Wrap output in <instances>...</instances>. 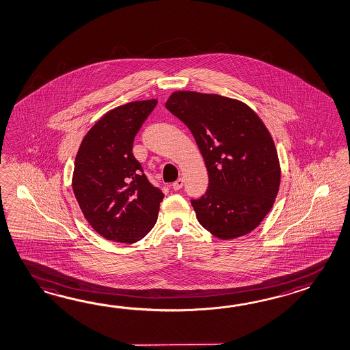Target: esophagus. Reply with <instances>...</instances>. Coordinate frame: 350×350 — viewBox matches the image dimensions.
<instances>
[{
	"mask_svg": "<svg viewBox=\"0 0 350 350\" xmlns=\"http://www.w3.org/2000/svg\"><path fill=\"white\" fill-rule=\"evenodd\" d=\"M183 182H185L183 178L177 179V180H176V182L172 185V188H173L174 191H179V189L183 187Z\"/></svg>",
	"mask_w": 350,
	"mask_h": 350,
	"instance_id": "esophagus-1",
	"label": "esophagus"
}]
</instances>
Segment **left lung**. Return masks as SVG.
I'll list each match as a JSON object with an SVG mask.
<instances>
[{
	"instance_id": "8db88e82",
	"label": "left lung",
	"mask_w": 350,
	"mask_h": 350,
	"mask_svg": "<svg viewBox=\"0 0 350 350\" xmlns=\"http://www.w3.org/2000/svg\"><path fill=\"white\" fill-rule=\"evenodd\" d=\"M165 107L192 132L207 167V192L191 200L202 227L224 241L257 228L280 185L278 153L259 116L242 100L194 91L172 93Z\"/></svg>"
}]
</instances>
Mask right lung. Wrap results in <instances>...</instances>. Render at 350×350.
Returning <instances> with one entry per match:
<instances>
[{
	"mask_svg": "<svg viewBox=\"0 0 350 350\" xmlns=\"http://www.w3.org/2000/svg\"><path fill=\"white\" fill-rule=\"evenodd\" d=\"M157 102L135 100L108 111L79 146L72 189L86 221L108 241L138 242L157 221L164 194L132 153L137 132Z\"/></svg>",
	"mask_w": 350,
	"mask_h": 350,
	"instance_id": "add662e5",
	"label": "right lung"
}]
</instances>
